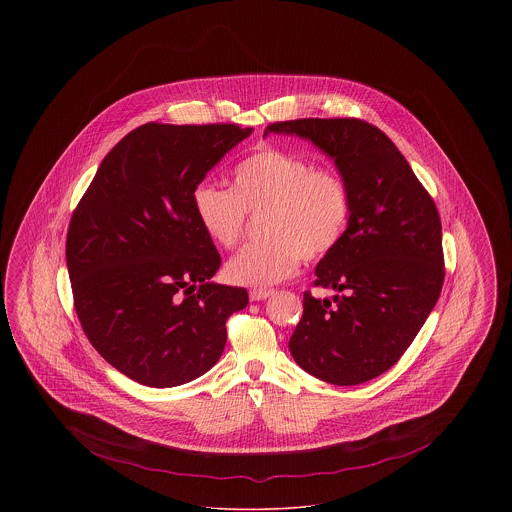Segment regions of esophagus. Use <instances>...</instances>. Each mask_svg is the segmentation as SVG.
Wrapping results in <instances>:
<instances>
[{
	"instance_id": "1",
	"label": "esophagus",
	"mask_w": 512,
	"mask_h": 512,
	"mask_svg": "<svg viewBox=\"0 0 512 512\" xmlns=\"http://www.w3.org/2000/svg\"><path fill=\"white\" fill-rule=\"evenodd\" d=\"M270 295H272V290H251L249 299L251 301H265Z\"/></svg>"
}]
</instances>
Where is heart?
<instances>
[{
    "mask_svg": "<svg viewBox=\"0 0 512 512\" xmlns=\"http://www.w3.org/2000/svg\"><path fill=\"white\" fill-rule=\"evenodd\" d=\"M203 232L222 247L242 242L249 217H261V244L228 261L226 278L268 288L292 278L341 244L351 219V192L340 172L280 147H259L232 171V190L199 184L192 194Z\"/></svg>",
    "mask_w": 512,
    "mask_h": 512,
    "instance_id": "obj_1",
    "label": "heart"
}]
</instances>
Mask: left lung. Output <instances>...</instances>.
I'll list each match as a JSON object with an SVG mask.
<instances>
[{"instance_id": "8db88e82", "label": "left lung", "mask_w": 512, "mask_h": 512, "mask_svg": "<svg viewBox=\"0 0 512 512\" xmlns=\"http://www.w3.org/2000/svg\"><path fill=\"white\" fill-rule=\"evenodd\" d=\"M328 153L351 192L341 244L317 265L315 288L290 338L293 361L334 386H357L395 365L438 301L445 265L441 220L390 138L361 119L272 122Z\"/></svg>"}]
</instances>
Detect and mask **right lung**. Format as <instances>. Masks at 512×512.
<instances>
[{
	"instance_id": "1",
	"label": "right lung",
	"mask_w": 512,
	"mask_h": 512,
	"mask_svg": "<svg viewBox=\"0 0 512 512\" xmlns=\"http://www.w3.org/2000/svg\"><path fill=\"white\" fill-rule=\"evenodd\" d=\"M234 122H147L101 161L67 232L74 311L99 355L149 388L192 382L226 345L244 288L213 284L220 255L192 194L247 136Z\"/></svg>"
}]
</instances>
